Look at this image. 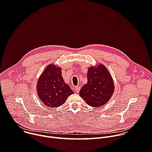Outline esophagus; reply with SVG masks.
<instances>
[{
  "mask_svg": "<svg viewBox=\"0 0 152 152\" xmlns=\"http://www.w3.org/2000/svg\"><path fill=\"white\" fill-rule=\"evenodd\" d=\"M75 91H76V92H77V93H79V91H80V87L79 86H76L75 87Z\"/></svg>",
  "mask_w": 152,
  "mask_h": 152,
  "instance_id": "obj_1",
  "label": "esophagus"
}]
</instances>
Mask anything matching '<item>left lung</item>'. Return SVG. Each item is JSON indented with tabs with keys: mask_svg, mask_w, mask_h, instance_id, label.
I'll return each mask as SVG.
<instances>
[{
	"mask_svg": "<svg viewBox=\"0 0 152 152\" xmlns=\"http://www.w3.org/2000/svg\"><path fill=\"white\" fill-rule=\"evenodd\" d=\"M114 91L113 78L103 65L88 69L87 83L79 91L80 96L88 105L100 107L111 99Z\"/></svg>",
	"mask_w": 152,
	"mask_h": 152,
	"instance_id": "left-lung-1",
	"label": "left lung"
}]
</instances>
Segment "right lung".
<instances>
[{
  "label": "right lung",
  "instance_id": "right-lung-1",
  "mask_svg": "<svg viewBox=\"0 0 152 152\" xmlns=\"http://www.w3.org/2000/svg\"><path fill=\"white\" fill-rule=\"evenodd\" d=\"M61 69L53 64L48 66L40 76L37 83V94L46 106H60L73 91L64 82Z\"/></svg>",
  "mask_w": 152,
  "mask_h": 152
}]
</instances>
